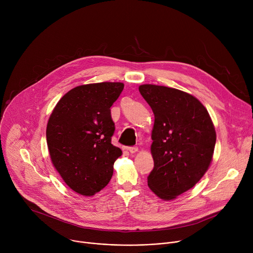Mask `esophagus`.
<instances>
[{"instance_id":"34e87169","label":"esophagus","mask_w":253,"mask_h":253,"mask_svg":"<svg viewBox=\"0 0 253 253\" xmlns=\"http://www.w3.org/2000/svg\"><path fill=\"white\" fill-rule=\"evenodd\" d=\"M128 150H129L130 153H135V152L138 151V147L137 146H131V147L128 148Z\"/></svg>"}]
</instances>
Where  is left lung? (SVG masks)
Returning a JSON list of instances; mask_svg holds the SVG:
<instances>
[{"label": "left lung", "instance_id": "left-lung-1", "mask_svg": "<svg viewBox=\"0 0 253 253\" xmlns=\"http://www.w3.org/2000/svg\"><path fill=\"white\" fill-rule=\"evenodd\" d=\"M139 92L154 113L149 188L171 200L192 188L207 171L216 133L206 108L192 95L174 88L141 85Z\"/></svg>", "mask_w": 253, "mask_h": 253}]
</instances>
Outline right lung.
Segmentation results:
<instances>
[{
	"mask_svg": "<svg viewBox=\"0 0 253 253\" xmlns=\"http://www.w3.org/2000/svg\"><path fill=\"white\" fill-rule=\"evenodd\" d=\"M123 88L119 82L78 86L60 99L49 118L46 136L53 165L81 195L92 196L109 183L122 154L111 143L115 124L110 108Z\"/></svg>",
	"mask_w": 253,
	"mask_h": 253,
	"instance_id": "1",
	"label": "right lung"
}]
</instances>
